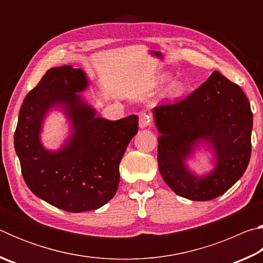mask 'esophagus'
<instances>
[{"mask_svg": "<svg viewBox=\"0 0 263 263\" xmlns=\"http://www.w3.org/2000/svg\"><path fill=\"white\" fill-rule=\"evenodd\" d=\"M152 124V117L146 111H141L139 114V127L144 128L149 126Z\"/></svg>", "mask_w": 263, "mask_h": 263, "instance_id": "34e87169", "label": "esophagus"}]
</instances>
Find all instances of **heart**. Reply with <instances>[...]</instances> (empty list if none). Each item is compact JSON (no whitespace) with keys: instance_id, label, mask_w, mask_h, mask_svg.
<instances>
[{"instance_id":"obj_1","label":"heart","mask_w":263,"mask_h":263,"mask_svg":"<svg viewBox=\"0 0 263 263\" xmlns=\"http://www.w3.org/2000/svg\"><path fill=\"white\" fill-rule=\"evenodd\" d=\"M184 92V84L180 81L173 82L168 87V94L171 96H180Z\"/></svg>"}]
</instances>
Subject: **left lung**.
<instances>
[{
    "label": "left lung",
    "instance_id": "1",
    "mask_svg": "<svg viewBox=\"0 0 263 263\" xmlns=\"http://www.w3.org/2000/svg\"><path fill=\"white\" fill-rule=\"evenodd\" d=\"M153 114L160 132L159 171L175 194L191 201H210L242 176L252 153L253 114L238 84L216 70L186 99L155 106ZM199 141L211 145L216 163L202 178L185 164Z\"/></svg>",
    "mask_w": 263,
    "mask_h": 263
}]
</instances>
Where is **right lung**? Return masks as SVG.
Here are the masks:
<instances>
[{"mask_svg":"<svg viewBox=\"0 0 263 263\" xmlns=\"http://www.w3.org/2000/svg\"><path fill=\"white\" fill-rule=\"evenodd\" d=\"M88 87L81 68L48 69L25 96L14 144L22 175L37 196L68 212L96 210L114 197L119 184V162L138 132V116L119 121L97 117L77 92ZM54 106L65 111L74 133L63 148L51 153L39 135L46 114Z\"/></svg>","mask_w":263,"mask_h":263,"instance_id":"right-lung-1","label":"right lung"}]
</instances>
